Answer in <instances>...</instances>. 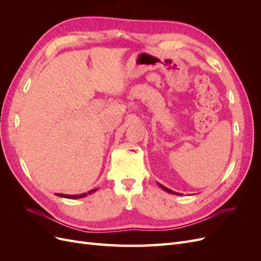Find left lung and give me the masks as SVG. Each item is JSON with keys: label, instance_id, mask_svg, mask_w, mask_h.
<instances>
[{"label": "left lung", "instance_id": "8db88e82", "mask_svg": "<svg viewBox=\"0 0 261 261\" xmlns=\"http://www.w3.org/2000/svg\"><path fill=\"white\" fill-rule=\"evenodd\" d=\"M158 185H159L162 189H163V191H165V192H167V193H170V194H173V195H180L179 193H176V192H173V191H171V189H169L168 187H165V186H163V185H161V184H159V183H158Z\"/></svg>", "mask_w": 261, "mask_h": 261}]
</instances>
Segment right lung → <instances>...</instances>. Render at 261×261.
Wrapping results in <instances>:
<instances>
[{
  "label": "right lung",
  "mask_w": 261,
  "mask_h": 261,
  "mask_svg": "<svg viewBox=\"0 0 261 261\" xmlns=\"http://www.w3.org/2000/svg\"><path fill=\"white\" fill-rule=\"evenodd\" d=\"M97 191L96 189H91V191H89L88 193H84V194H81V195H65V194H55L59 197H63V198H68V199H78V198H83V197H86L87 195H90L92 193H94Z\"/></svg>",
  "instance_id": "1"
}]
</instances>
